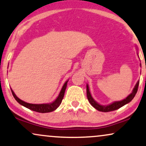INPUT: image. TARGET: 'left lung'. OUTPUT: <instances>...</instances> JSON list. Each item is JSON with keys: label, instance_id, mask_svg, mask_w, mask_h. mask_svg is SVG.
<instances>
[{"label": "left lung", "instance_id": "8db88e82", "mask_svg": "<svg viewBox=\"0 0 146 146\" xmlns=\"http://www.w3.org/2000/svg\"><path fill=\"white\" fill-rule=\"evenodd\" d=\"M139 81H137V84H135V87H134L133 91L131 94L129 95L127 97L125 98V99L122 100V101H115L114 103L110 104V105L104 106L99 105L98 103L94 101L93 98L92 97L91 94H90V90H89V87H88V85L86 84V94H87V98H88V101L90 103L92 107L95 108L96 110L101 111V112H109V111H112L117 110V109H119L123 106H124L126 104H127L132 101V99L134 98V96H135L136 93H137V89H138V86H139Z\"/></svg>", "mask_w": 146, "mask_h": 146}]
</instances>
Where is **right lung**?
I'll list each match as a JSON object with an SVG mask.
<instances>
[{"mask_svg": "<svg viewBox=\"0 0 146 146\" xmlns=\"http://www.w3.org/2000/svg\"><path fill=\"white\" fill-rule=\"evenodd\" d=\"M68 82V80L66 81V82L64 83L63 85V87L62 88L61 91H60L59 95H58V97L54 102L51 103H47V104H31L26 103L22 100H21L20 98H19L17 96H16V94H15V92H13V90L11 89V92H12V94L14 98H15L17 101L18 102L20 105L24 106L25 107L27 108V109H30V110H32L33 111H35V112L38 113H50L52 112V111H54L56 110V109L58 108L61 104L62 99H63L64 93H65V90L66 88V86H67V83Z\"/></svg>", "mask_w": 146, "mask_h": 146, "instance_id": "add662e5", "label": "right lung"}]
</instances>
